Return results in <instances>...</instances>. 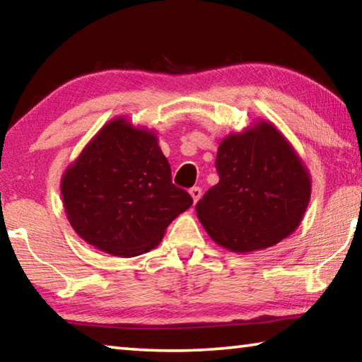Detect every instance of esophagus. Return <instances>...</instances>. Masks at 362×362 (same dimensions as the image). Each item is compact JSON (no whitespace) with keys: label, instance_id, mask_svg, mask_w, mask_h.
I'll return each instance as SVG.
<instances>
[{"label":"esophagus","instance_id":"esophagus-1","mask_svg":"<svg viewBox=\"0 0 362 362\" xmlns=\"http://www.w3.org/2000/svg\"><path fill=\"white\" fill-rule=\"evenodd\" d=\"M189 194H192L193 203H198L199 198H201V188L199 187H193L192 189H189Z\"/></svg>","mask_w":362,"mask_h":362}]
</instances>
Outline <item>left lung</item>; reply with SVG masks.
<instances>
[{"instance_id":"8db88e82","label":"left lung","mask_w":362,"mask_h":362,"mask_svg":"<svg viewBox=\"0 0 362 362\" xmlns=\"http://www.w3.org/2000/svg\"><path fill=\"white\" fill-rule=\"evenodd\" d=\"M220 180L196 204L199 222L231 252H252L296 231L310 203L311 179L272 122L260 121L218 145Z\"/></svg>"}]
</instances>
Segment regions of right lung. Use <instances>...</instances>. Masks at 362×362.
<instances>
[{"label":"right lung","instance_id":"add662e5","mask_svg":"<svg viewBox=\"0 0 362 362\" xmlns=\"http://www.w3.org/2000/svg\"><path fill=\"white\" fill-rule=\"evenodd\" d=\"M60 192L79 238L118 257L156 247L169 223L193 204L188 192L173 183L155 132L121 116L66 168Z\"/></svg>","mask_w":362,"mask_h":362}]
</instances>
